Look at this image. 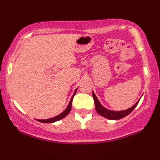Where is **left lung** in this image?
Masks as SVG:
<instances>
[{"label": "left lung", "mask_w": 160, "mask_h": 160, "mask_svg": "<svg viewBox=\"0 0 160 160\" xmlns=\"http://www.w3.org/2000/svg\"><path fill=\"white\" fill-rule=\"evenodd\" d=\"M92 96H93L94 101H95V109L96 111L98 112V113L99 115H101V116L104 117V118L107 119H110V120H118V119H121L124 118L125 116H127V115L130 114V113L136 108V107L137 106L140 99H141L140 98L132 107H130V108H129L128 109H125V110L122 111H114L105 108V107L100 103L99 100L98 99V98L96 97V95H95V93H94L93 92H92Z\"/></svg>", "instance_id": "left-lung-1"}]
</instances>
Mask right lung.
<instances>
[{
  "label": "right lung",
  "instance_id": "add662e5",
  "mask_svg": "<svg viewBox=\"0 0 160 160\" xmlns=\"http://www.w3.org/2000/svg\"><path fill=\"white\" fill-rule=\"evenodd\" d=\"M78 88H77L76 89H75V91H74V94H73L72 98H71L70 101H69L68 105L67 106L66 109H65V110L62 112L60 113V114L58 115H57V116L53 117V118H47V119H36V120H37L38 122H42V123H53V122H57V121L61 120V119H62L63 118H65V117L66 116V115H68V113L70 112L71 109H72V104L73 98H74V96L75 95V94H76L77 90H78Z\"/></svg>",
  "mask_w": 160,
  "mask_h": 160
}]
</instances>
